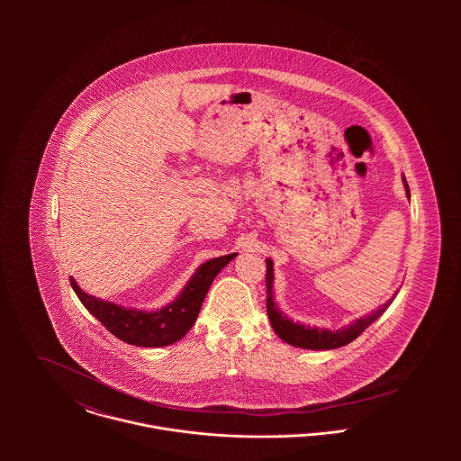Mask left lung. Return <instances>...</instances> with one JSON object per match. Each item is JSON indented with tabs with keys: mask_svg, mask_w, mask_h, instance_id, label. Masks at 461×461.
Wrapping results in <instances>:
<instances>
[{
	"mask_svg": "<svg viewBox=\"0 0 461 461\" xmlns=\"http://www.w3.org/2000/svg\"><path fill=\"white\" fill-rule=\"evenodd\" d=\"M404 188L406 194L410 197V190L408 185L404 181ZM273 261L266 259V309H267V316H269V323L275 330V333L285 340L291 346L296 348H305V349H335L340 346L349 344L351 340H355L364 330L367 329L369 325H373L384 312L385 309L393 303V300H389L382 309H378L376 312H371L360 320H357L353 325L346 327V329L335 330H321L311 329V327H303L298 323H293L291 320H287L285 316H282V312L276 309L275 302H273Z\"/></svg>",
	"mask_w": 461,
	"mask_h": 461,
	"instance_id": "8db88e82",
	"label": "left lung"
}]
</instances>
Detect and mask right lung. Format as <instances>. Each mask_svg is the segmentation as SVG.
Wrapping results in <instances>:
<instances>
[{
	"mask_svg": "<svg viewBox=\"0 0 461 461\" xmlns=\"http://www.w3.org/2000/svg\"><path fill=\"white\" fill-rule=\"evenodd\" d=\"M234 258L236 254H229L202 264L179 294V298L156 312L131 311L104 300H97L83 293L72 276L68 280L85 309L94 314L115 337L132 346L159 348L177 342L194 327L209 285L212 284L220 269L225 267Z\"/></svg>",
	"mask_w": 461,
	"mask_h": 461,
	"instance_id": "1",
	"label": "right lung"
}]
</instances>
